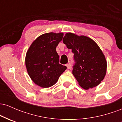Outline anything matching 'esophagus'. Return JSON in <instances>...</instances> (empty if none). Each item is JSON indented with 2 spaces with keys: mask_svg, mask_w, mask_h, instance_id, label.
Listing matches in <instances>:
<instances>
[{
  "mask_svg": "<svg viewBox=\"0 0 122 122\" xmlns=\"http://www.w3.org/2000/svg\"><path fill=\"white\" fill-rule=\"evenodd\" d=\"M66 67H67V68H68V69H71V65H70L69 64H67L66 65Z\"/></svg>",
  "mask_w": 122,
  "mask_h": 122,
  "instance_id": "1",
  "label": "esophagus"
}]
</instances>
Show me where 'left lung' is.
Here are the masks:
<instances>
[{"instance_id":"1","label":"left lung","mask_w":122,"mask_h":122,"mask_svg":"<svg viewBox=\"0 0 122 122\" xmlns=\"http://www.w3.org/2000/svg\"><path fill=\"white\" fill-rule=\"evenodd\" d=\"M62 41L74 53L72 73L79 84L86 90L97 86L106 76L107 65L97 43L90 38L72 33H66Z\"/></svg>"}]
</instances>
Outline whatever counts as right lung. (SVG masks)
Returning a JSON list of instances; mask_svg holds the SVG:
<instances>
[{
	"instance_id": "obj_1",
	"label": "right lung",
	"mask_w": 122,
	"mask_h": 122,
	"mask_svg": "<svg viewBox=\"0 0 122 122\" xmlns=\"http://www.w3.org/2000/svg\"><path fill=\"white\" fill-rule=\"evenodd\" d=\"M62 33L43 34L33 41L26 53L25 64L29 76L36 84L49 88L56 83L66 66L59 63L56 47Z\"/></svg>"
}]
</instances>
